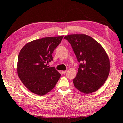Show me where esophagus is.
Here are the masks:
<instances>
[{"label": "esophagus", "instance_id": "1", "mask_svg": "<svg viewBox=\"0 0 123 123\" xmlns=\"http://www.w3.org/2000/svg\"><path fill=\"white\" fill-rule=\"evenodd\" d=\"M66 70H62V71L61 72V73L63 74H65L66 73Z\"/></svg>", "mask_w": 123, "mask_h": 123}]
</instances>
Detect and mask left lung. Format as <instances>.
Wrapping results in <instances>:
<instances>
[{"instance_id":"1","label":"left lung","mask_w":123,"mask_h":123,"mask_svg":"<svg viewBox=\"0 0 123 123\" xmlns=\"http://www.w3.org/2000/svg\"><path fill=\"white\" fill-rule=\"evenodd\" d=\"M71 44L79 62L75 88L85 94L97 91L107 80L110 69L109 57L99 43L85 34H72L64 37Z\"/></svg>"}]
</instances>
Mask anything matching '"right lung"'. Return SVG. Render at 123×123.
I'll use <instances>...</instances> for the list:
<instances>
[{
  "label": "right lung",
  "instance_id": "obj_1",
  "mask_svg": "<svg viewBox=\"0 0 123 123\" xmlns=\"http://www.w3.org/2000/svg\"><path fill=\"white\" fill-rule=\"evenodd\" d=\"M63 36L35 39L26 44L18 55L17 71L23 84L31 92L44 95L55 87L61 76L54 67H47L52 54Z\"/></svg>",
  "mask_w": 123,
  "mask_h": 123
}]
</instances>
